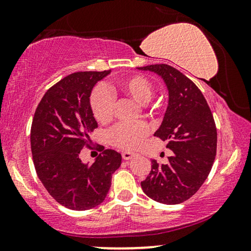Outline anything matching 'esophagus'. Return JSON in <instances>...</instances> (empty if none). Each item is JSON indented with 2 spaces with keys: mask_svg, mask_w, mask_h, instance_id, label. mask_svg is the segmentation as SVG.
<instances>
[{
  "mask_svg": "<svg viewBox=\"0 0 251 251\" xmlns=\"http://www.w3.org/2000/svg\"><path fill=\"white\" fill-rule=\"evenodd\" d=\"M135 156H137V154L133 153V152H123L122 153L123 160H131Z\"/></svg>",
  "mask_w": 251,
  "mask_h": 251,
  "instance_id": "obj_1",
  "label": "esophagus"
}]
</instances>
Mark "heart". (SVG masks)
I'll return each instance as SVG.
<instances>
[{"instance_id":"b5f03b06","label":"heart","mask_w":251,"mask_h":251,"mask_svg":"<svg viewBox=\"0 0 251 251\" xmlns=\"http://www.w3.org/2000/svg\"><path fill=\"white\" fill-rule=\"evenodd\" d=\"M126 96L139 105L146 104L153 95V85L146 76L140 74H132L120 78L111 91L104 85H98L90 96V107L95 119L99 123L111 122L114 115L115 100L111 94ZM150 133L149 126L145 123H120L109 131V140L113 145L125 150H132L138 147L146 136Z\"/></svg>"}]
</instances>
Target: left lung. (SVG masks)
Masks as SVG:
<instances>
[{
  "label": "left lung",
  "mask_w": 251,
  "mask_h": 251,
  "mask_svg": "<svg viewBox=\"0 0 251 251\" xmlns=\"http://www.w3.org/2000/svg\"><path fill=\"white\" fill-rule=\"evenodd\" d=\"M160 75L169 92L163 121L154 136L174 152L167 164L152 160L140 185L147 197L164 204L186 201L210 173L217 150V129L208 102L193 81L167 64L138 67Z\"/></svg>",
  "instance_id": "obj_1"
}]
</instances>
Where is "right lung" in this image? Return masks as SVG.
Wrapping results in <instances>:
<instances>
[{
    "label": "right lung",
    "mask_w": 251,
    "mask_h": 251,
    "mask_svg": "<svg viewBox=\"0 0 251 251\" xmlns=\"http://www.w3.org/2000/svg\"><path fill=\"white\" fill-rule=\"evenodd\" d=\"M111 71L77 72L52 85L41 99L30 128L36 174L49 194L72 210H88L105 200L121 154L99 147L92 164L80 159L97 128L90 107L92 88Z\"/></svg>",
    "instance_id": "add662e5"
}]
</instances>
